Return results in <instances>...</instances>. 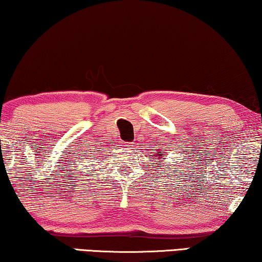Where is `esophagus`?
Instances as JSON below:
<instances>
[{"mask_svg":"<svg viewBox=\"0 0 262 262\" xmlns=\"http://www.w3.org/2000/svg\"><path fill=\"white\" fill-rule=\"evenodd\" d=\"M124 147H126V149H132L134 147V145L132 144H125V145H123Z\"/></svg>","mask_w":262,"mask_h":262,"instance_id":"obj_1","label":"esophagus"}]
</instances>
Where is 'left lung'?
Masks as SVG:
<instances>
[{
  "label": "left lung",
  "instance_id": "left-lung-1",
  "mask_svg": "<svg viewBox=\"0 0 262 262\" xmlns=\"http://www.w3.org/2000/svg\"><path fill=\"white\" fill-rule=\"evenodd\" d=\"M151 156L154 157V161L155 162H158V161H156V158H158V159H161V158H163L164 156H166V155H164V152H163L162 150H158L157 151V154H154V155H151ZM165 159V158H164ZM162 161V159H161ZM154 164H156V163H154Z\"/></svg>",
  "mask_w": 262,
  "mask_h": 262
}]
</instances>
